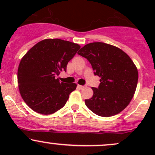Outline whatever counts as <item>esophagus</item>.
Here are the masks:
<instances>
[{"label":"esophagus","instance_id":"esophagus-1","mask_svg":"<svg viewBox=\"0 0 155 155\" xmlns=\"http://www.w3.org/2000/svg\"><path fill=\"white\" fill-rule=\"evenodd\" d=\"M77 88L79 89V90H83L84 88V86H81V85H77Z\"/></svg>","mask_w":155,"mask_h":155}]
</instances>
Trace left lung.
Returning <instances> with one entry per match:
<instances>
[{
    "mask_svg": "<svg viewBox=\"0 0 155 155\" xmlns=\"http://www.w3.org/2000/svg\"><path fill=\"white\" fill-rule=\"evenodd\" d=\"M78 54L91 64L94 74L101 77L98 87H92L93 96L85 100L90 110L101 117L120 113L132 100L138 84V70L122 49L102 42L85 45Z\"/></svg>",
    "mask_w": 155,
    "mask_h": 155,
    "instance_id": "1",
    "label": "left lung"
}]
</instances>
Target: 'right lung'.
<instances>
[{"label": "right lung", "mask_w": 155, "mask_h": 155, "mask_svg": "<svg viewBox=\"0 0 155 155\" xmlns=\"http://www.w3.org/2000/svg\"><path fill=\"white\" fill-rule=\"evenodd\" d=\"M79 49L77 44L49 38L25 54L19 65L17 81L20 95L32 110L47 115L65 106L76 84L60 82L56 76L66 71L68 63Z\"/></svg>", "instance_id": "1"}]
</instances>
